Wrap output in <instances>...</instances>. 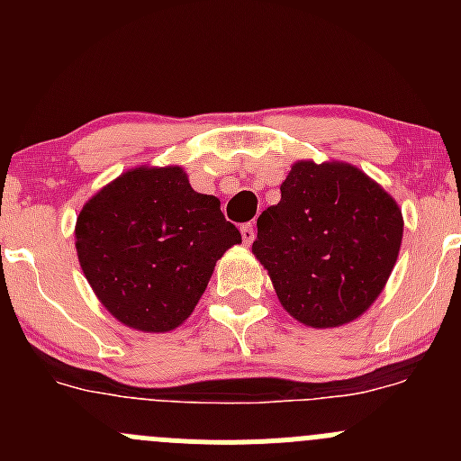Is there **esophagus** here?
Here are the masks:
<instances>
[{
	"instance_id": "esophagus-1",
	"label": "esophagus",
	"mask_w": 461,
	"mask_h": 461,
	"mask_svg": "<svg viewBox=\"0 0 461 461\" xmlns=\"http://www.w3.org/2000/svg\"><path fill=\"white\" fill-rule=\"evenodd\" d=\"M240 234H243V243H254V239H257V227H254V222H245L240 227Z\"/></svg>"
}]
</instances>
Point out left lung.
Wrapping results in <instances>:
<instances>
[{
  "label": "left lung",
  "instance_id": "8db88e82",
  "mask_svg": "<svg viewBox=\"0 0 461 461\" xmlns=\"http://www.w3.org/2000/svg\"><path fill=\"white\" fill-rule=\"evenodd\" d=\"M252 252L283 308L312 328L350 323L381 294L402 248L397 203L364 171L296 162L257 221Z\"/></svg>",
  "mask_w": 461,
  "mask_h": 461
}]
</instances>
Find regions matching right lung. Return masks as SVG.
Listing matches in <instances>:
<instances>
[{"label":"right lung","mask_w":461,"mask_h":461,"mask_svg":"<svg viewBox=\"0 0 461 461\" xmlns=\"http://www.w3.org/2000/svg\"><path fill=\"white\" fill-rule=\"evenodd\" d=\"M76 239L102 305L129 328L167 332L192 314L240 231L216 196L194 192L180 167H140L85 204Z\"/></svg>","instance_id":"right-lung-1"}]
</instances>
